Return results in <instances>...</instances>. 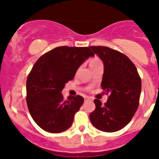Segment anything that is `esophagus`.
I'll return each mask as SVG.
<instances>
[{"instance_id":"34e87169","label":"esophagus","mask_w":159,"mask_h":159,"mask_svg":"<svg viewBox=\"0 0 159 159\" xmlns=\"http://www.w3.org/2000/svg\"><path fill=\"white\" fill-rule=\"evenodd\" d=\"M90 100H92V99H91V98H89V97H85V99H84V101H85V102H88V101Z\"/></svg>"}]
</instances>
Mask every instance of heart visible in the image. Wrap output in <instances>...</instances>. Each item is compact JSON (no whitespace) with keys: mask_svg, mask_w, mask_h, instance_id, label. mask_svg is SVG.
Segmentation results:
<instances>
[{"mask_svg":"<svg viewBox=\"0 0 159 159\" xmlns=\"http://www.w3.org/2000/svg\"><path fill=\"white\" fill-rule=\"evenodd\" d=\"M99 63H101V61L99 60V59H97V58L92 59V60H90V66H92L94 65V64H99Z\"/></svg>","mask_w":159,"mask_h":159,"instance_id":"heart-1","label":"heart"}]
</instances>
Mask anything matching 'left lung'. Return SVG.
Instances as JSON below:
<instances>
[{
	"instance_id": "obj_1",
	"label": "left lung",
	"mask_w": 159,
	"mask_h": 159,
	"mask_svg": "<svg viewBox=\"0 0 159 159\" xmlns=\"http://www.w3.org/2000/svg\"><path fill=\"white\" fill-rule=\"evenodd\" d=\"M104 65L101 87L109 94L102 105L95 99L90 120L97 129L116 132L127 126L139 104L142 82L135 65L123 53L104 46H91Z\"/></svg>"
}]
</instances>
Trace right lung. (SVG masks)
Here are the masks:
<instances>
[{
    "instance_id": "obj_1",
    "label": "right lung",
    "mask_w": 159,
    "mask_h": 159,
    "mask_svg": "<svg viewBox=\"0 0 159 159\" xmlns=\"http://www.w3.org/2000/svg\"><path fill=\"white\" fill-rule=\"evenodd\" d=\"M95 54L88 47H57L38 59L26 82V101L31 116L41 129L60 133L72 124L84 103L80 95L64 100L62 90L80 66Z\"/></svg>"
}]
</instances>
